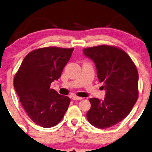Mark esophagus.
I'll return each instance as SVG.
<instances>
[{"label": "esophagus", "mask_w": 152, "mask_h": 152, "mask_svg": "<svg viewBox=\"0 0 152 152\" xmlns=\"http://www.w3.org/2000/svg\"><path fill=\"white\" fill-rule=\"evenodd\" d=\"M72 99H73V100H81V99H82V97L77 96H72Z\"/></svg>", "instance_id": "34e87169"}]
</instances>
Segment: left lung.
Masks as SVG:
<instances>
[{"label": "left lung", "instance_id": "1", "mask_svg": "<svg viewBox=\"0 0 152 152\" xmlns=\"http://www.w3.org/2000/svg\"><path fill=\"white\" fill-rule=\"evenodd\" d=\"M83 53L94 62L97 77L106 91L104 101L89 99L87 118L97 128H110L130 113L137 100V70L130 56L116 46L100 45L84 48Z\"/></svg>", "mask_w": 152, "mask_h": 152}]
</instances>
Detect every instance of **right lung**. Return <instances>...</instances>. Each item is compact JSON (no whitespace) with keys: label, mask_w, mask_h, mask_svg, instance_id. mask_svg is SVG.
Masks as SVG:
<instances>
[{"label":"right lung","mask_w":152,"mask_h":152,"mask_svg":"<svg viewBox=\"0 0 152 152\" xmlns=\"http://www.w3.org/2000/svg\"><path fill=\"white\" fill-rule=\"evenodd\" d=\"M74 48L49 46L25 56L15 75L14 87L22 107L31 121L43 128L59 123L70 102L68 96L50 89L61 77Z\"/></svg>","instance_id":"add662e5"}]
</instances>
